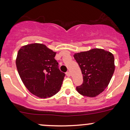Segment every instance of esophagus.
<instances>
[{
    "instance_id": "obj_1",
    "label": "esophagus",
    "mask_w": 130,
    "mask_h": 130,
    "mask_svg": "<svg viewBox=\"0 0 130 130\" xmlns=\"http://www.w3.org/2000/svg\"><path fill=\"white\" fill-rule=\"evenodd\" d=\"M66 75L68 77H70L71 76V73H70V72H69V71H68V72H66Z\"/></svg>"
}]
</instances>
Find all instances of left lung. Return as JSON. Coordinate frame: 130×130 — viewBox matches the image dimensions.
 <instances>
[{
	"mask_svg": "<svg viewBox=\"0 0 130 130\" xmlns=\"http://www.w3.org/2000/svg\"><path fill=\"white\" fill-rule=\"evenodd\" d=\"M74 57L80 68L84 82L76 87L82 95L95 97L108 86L115 70L114 56L107 51L93 48L75 53Z\"/></svg>",
	"mask_w": 130,
	"mask_h": 130,
	"instance_id": "obj_1",
	"label": "left lung"
}]
</instances>
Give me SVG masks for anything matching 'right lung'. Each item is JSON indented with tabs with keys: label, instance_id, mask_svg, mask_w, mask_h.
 Wrapping results in <instances>:
<instances>
[{
	"label": "right lung",
	"instance_id": "add662e5",
	"mask_svg": "<svg viewBox=\"0 0 130 130\" xmlns=\"http://www.w3.org/2000/svg\"><path fill=\"white\" fill-rule=\"evenodd\" d=\"M56 53L41 43L27 45L18 51L16 65L20 78L27 90L40 98L56 94L65 77L58 68Z\"/></svg>",
	"mask_w": 130,
	"mask_h": 130
}]
</instances>
